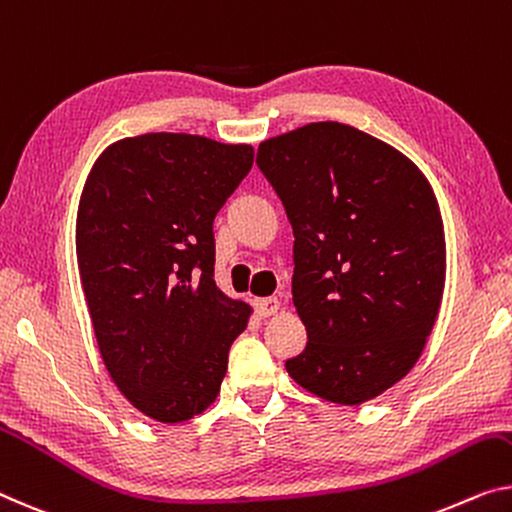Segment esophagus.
<instances>
[{"label": "esophagus", "instance_id": "1", "mask_svg": "<svg viewBox=\"0 0 512 512\" xmlns=\"http://www.w3.org/2000/svg\"><path fill=\"white\" fill-rule=\"evenodd\" d=\"M255 310H257L259 317H271L280 310V301L276 299V296H269V299H257Z\"/></svg>", "mask_w": 512, "mask_h": 512}]
</instances>
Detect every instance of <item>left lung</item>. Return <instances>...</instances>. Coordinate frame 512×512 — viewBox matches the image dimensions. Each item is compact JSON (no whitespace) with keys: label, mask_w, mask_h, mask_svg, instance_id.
Wrapping results in <instances>:
<instances>
[{"label":"left lung","mask_w":512,"mask_h":512,"mask_svg":"<svg viewBox=\"0 0 512 512\" xmlns=\"http://www.w3.org/2000/svg\"><path fill=\"white\" fill-rule=\"evenodd\" d=\"M294 232L292 296L308 345L285 368L338 404L414 368L446 280L441 213L421 170L368 133L319 121L259 144Z\"/></svg>","instance_id":"1"}]
</instances>
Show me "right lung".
I'll return each instance as SVG.
<instances>
[{
    "instance_id": "obj_1",
    "label": "right lung",
    "mask_w": 512,
    "mask_h": 512,
    "mask_svg": "<svg viewBox=\"0 0 512 512\" xmlns=\"http://www.w3.org/2000/svg\"><path fill=\"white\" fill-rule=\"evenodd\" d=\"M253 147L147 133L103 151L82 190L78 269L103 363L124 398L181 423L218 398L250 308L213 280V218Z\"/></svg>"
}]
</instances>
